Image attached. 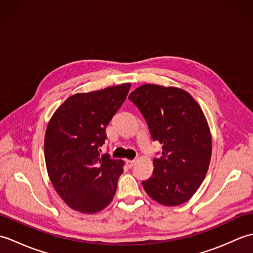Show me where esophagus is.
I'll list each match as a JSON object with an SVG mask.
<instances>
[{"label":"esophagus","instance_id":"obj_1","mask_svg":"<svg viewBox=\"0 0 253 253\" xmlns=\"http://www.w3.org/2000/svg\"><path fill=\"white\" fill-rule=\"evenodd\" d=\"M126 164H127L128 168L131 169L132 166L136 164V161H135V160H126Z\"/></svg>","mask_w":253,"mask_h":253}]
</instances>
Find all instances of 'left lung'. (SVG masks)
I'll return each mask as SVG.
<instances>
[{"label": "left lung", "instance_id": "left-lung-1", "mask_svg": "<svg viewBox=\"0 0 253 253\" xmlns=\"http://www.w3.org/2000/svg\"><path fill=\"white\" fill-rule=\"evenodd\" d=\"M128 98L163 149L153 160L152 177L142 181L144 190L163 206L185 203L202 184L211 161L212 137L200 105L185 90L151 84Z\"/></svg>", "mask_w": 253, "mask_h": 253}]
</instances>
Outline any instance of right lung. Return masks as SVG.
<instances>
[{
  "instance_id": "1",
  "label": "right lung",
  "mask_w": 253,
  "mask_h": 253,
  "mask_svg": "<svg viewBox=\"0 0 253 253\" xmlns=\"http://www.w3.org/2000/svg\"><path fill=\"white\" fill-rule=\"evenodd\" d=\"M130 84L69 96L47 124L44 158L50 180L69 208L85 214L112 202L124 161L100 154L105 128L126 100Z\"/></svg>"
}]
</instances>
